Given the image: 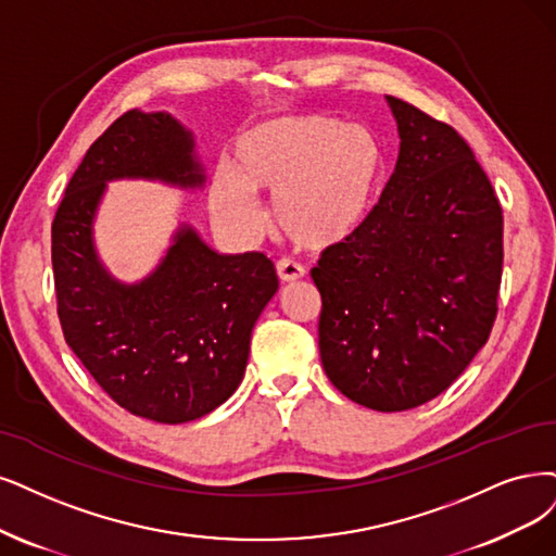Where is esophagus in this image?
I'll use <instances>...</instances> for the list:
<instances>
[{
  "label": "esophagus",
  "instance_id": "obj_1",
  "mask_svg": "<svg viewBox=\"0 0 556 556\" xmlns=\"http://www.w3.org/2000/svg\"><path fill=\"white\" fill-rule=\"evenodd\" d=\"M277 275L281 279V283H295V281H300L304 277V267L300 263H295V261L283 258V261L277 263Z\"/></svg>",
  "mask_w": 556,
  "mask_h": 556
}]
</instances>
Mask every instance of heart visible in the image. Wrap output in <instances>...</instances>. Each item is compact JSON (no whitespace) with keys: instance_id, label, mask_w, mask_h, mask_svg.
<instances>
[{"instance_id":"obj_1","label":"heart","mask_w":556,"mask_h":556,"mask_svg":"<svg viewBox=\"0 0 556 556\" xmlns=\"http://www.w3.org/2000/svg\"><path fill=\"white\" fill-rule=\"evenodd\" d=\"M215 174L208 205L215 222L238 238L258 231L252 194H267L281 236L304 250L351 240L371 215L384 178L380 137L364 123L332 114H291L242 130Z\"/></svg>"}]
</instances>
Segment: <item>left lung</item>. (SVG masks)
Here are the masks:
<instances>
[{"label": "left lung", "instance_id": "1", "mask_svg": "<svg viewBox=\"0 0 556 556\" xmlns=\"http://www.w3.org/2000/svg\"><path fill=\"white\" fill-rule=\"evenodd\" d=\"M401 149L366 224L327 247L312 279L318 348L351 401L401 413L435 399L485 345L497 316L504 217L467 141L387 96Z\"/></svg>", "mask_w": 556, "mask_h": 556}]
</instances>
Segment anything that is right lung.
<instances>
[{"mask_svg":"<svg viewBox=\"0 0 556 556\" xmlns=\"http://www.w3.org/2000/svg\"><path fill=\"white\" fill-rule=\"evenodd\" d=\"M121 178L203 188L192 132L167 112L130 110L91 143L52 222L61 330L128 413L194 421L242 382L252 330L279 289L275 263L261 252L219 254L180 224L149 277L118 281L98 258L93 222L108 182Z\"/></svg>","mask_w":556,"mask_h":556,"instance_id":"obj_1","label":"right lung"}]
</instances>
